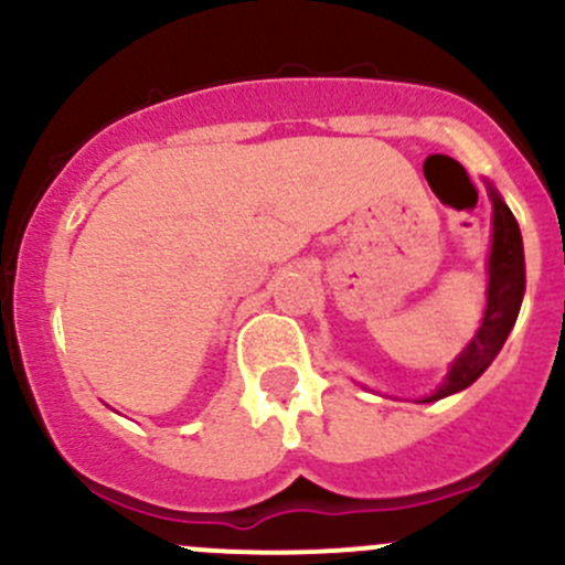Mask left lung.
<instances>
[{
  "instance_id": "1",
  "label": "left lung",
  "mask_w": 565,
  "mask_h": 565,
  "mask_svg": "<svg viewBox=\"0 0 565 565\" xmlns=\"http://www.w3.org/2000/svg\"><path fill=\"white\" fill-rule=\"evenodd\" d=\"M494 207V232H492V254H489V298L487 315L476 339L467 344V350L454 361L451 372L443 380V385L424 402H437L443 396L465 391L476 383L489 363L498 358L514 328L520 315L522 295H525V250H522L520 224L514 213L503 204V199L492 191Z\"/></svg>"
}]
</instances>
